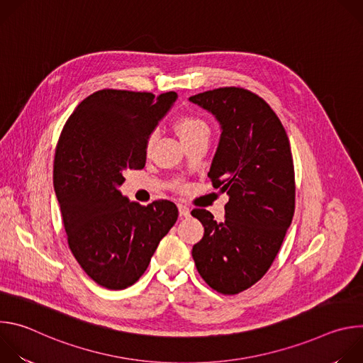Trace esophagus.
<instances>
[{
    "label": "esophagus",
    "instance_id": "esophagus-1",
    "mask_svg": "<svg viewBox=\"0 0 363 363\" xmlns=\"http://www.w3.org/2000/svg\"><path fill=\"white\" fill-rule=\"evenodd\" d=\"M178 210H179V217H181V218H186V217L191 216V210L188 208L186 205L179 203V205H178Z\"/></svg>",
    "mask_w": 363,
    "mask_h": 363
}]
</instances>
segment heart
Masks as SVG:
<instances>
[{
  "label": "heart",
  "instance_id": "1",
  "mask_svg": "<svg viewBox=\"0 0 363 363\" xmlns=\"http://www.w3.org/2000/svg\"><path fill=\"white\" fill-rule=\"evenodd\" d=\"M177 132H178L182 142H185L188 139H192V138H196V136H201V135H210L208 125H206L198 116H182L177 122ZM155 139H157V135L152 133L147 139V143H146V152L147 153L152 150Z\"/></svg>",
  "mask_w": 363,
  "mask_h": 363
}]
</instances>
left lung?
I'll return each mask as SVG.
<instances>
[{
	"mask_svg": "<svg viewBox=\"0 0 363 363\" xmlns=\"http://www.w3.org/2000/svg\"><path fill=\"white\" fill-rule=\"evenodd\" d=\"M189 101L220 123L208 177L214 188L230 196L223 223L206 210L191 213L203 225L192 258L206 284L223 294H237L267 273L291 224L290 142L273 109L245 89L208 90Z\"/></svg>",
	"mask_w": 363,
	"mask_h": 363,
	"instance_id": "8db88e82",
	"label": "left lung"
}]
</instances>
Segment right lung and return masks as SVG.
<instances>
[{"label":"right lung","instance_id":"add662e5","mask_svg":"<svg viewBox=\"0 0 363 363\" xmlns=\"http://www.w3.org/2000/svg\"><path fill=\"white\" fill-rule=\"evenodd\" d=\"M177 97L175 91L99 90L74 109L60 135L53 184L69 247L101 287L136 283L177 223L174 202L142 206L119 191L125 171L145 167L147 139Z\"/></svg>","mask_w":363,"mask_h":363}]
</instances>
